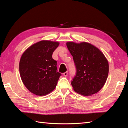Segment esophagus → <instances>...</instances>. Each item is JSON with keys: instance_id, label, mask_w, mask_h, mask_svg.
<instances>
[{"instance_id": "1", "label": "esophagus", "mask_w": 128, "mask_h": 128, "mask_svg": "<svg viewBox=\"0 0 128 128\" xmlns=\"http://www.w3.org/2000/svg\"><path fill=\"white\" fill-rule=\"evenodd\" d=\"M63 75L64 76H67L68 75V72H65L63 73Z\"/></svg>"}]
</instances>
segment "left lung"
I'll list each match as a JSON object with an SVG mask.
<instances>
[{
	"label": "left lung",
	"instance_id": "left-lung-1",
	"mask_svg": "<svg viewBox=\"0 0 128 128\" xmlns=\"http://www.w3.org/2000/svg\"><path fill=\"white\" fill-rule=\"evenodd\" d=\"M73 57L76 75L72 80L74 91L83 96H90L104 86L108 75L109 65L101 51L87 42L66 43Z\"/></svg>",
	"mask_w": 128,
	"mask_h": 128
}]
</instances>
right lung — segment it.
<instances>
[{
	"mask_svg": "<svg viewBox=\"0 0 128 128\" xmlns=\"http://www.w3.org/2000/svg\"><path fill=\"white\" fill-rule=\"evenodd\" d=\"M59 43L41 40L24 52L19 63L20 76L24 85L37 96L53 91L62 74L57 72L56 61L52 54Z\"/></svg>",
	"mask_w": 128,
	"mask_h": 128,
	"instance_id": "obj_1",
	"label": "right lung"
}]
</instances>
